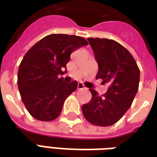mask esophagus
Instances as JSON below:
<instances>
[{"instance_id": "obj_1", "label": "esophagus", "mask_w": 157, "mask_h": 157, "mask_svg": "<svg viewBox=\"0 0 157 157\" xmlns=\"http://www.w3.org/2000/svg\"><path fill=\"white\" fill-rule=\"evenodd\" d=\"M85 85H83L82 83H78V90H82V89H85Z\"/></svg>"}]
</instances>
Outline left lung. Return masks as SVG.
<instances>
[{"label": "left lung", "mask_w": 157, "mask_h": 157, "mask_svg": "<svg viewBox=\"0 0 157 157\" xmlns=\"http://www.w3.org/2000/svg\"><path fill=\"white\" fill-rule=\"evenodd\" d=\"M98 63L96 78L109 84L102 96L93 89L91 100L82 106L87 121L99 126H109L119 121L132 105L138 92L140 71L130 52L116 41L88 38Z\"/></svg>", "instance_id": "1"}]
</instances>
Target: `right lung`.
Wrapping results in <instances>:
<instances>
[{
  "label": "right lung",
  "mask_w": 157,
  "mask_h": 157,
  "mask_svg": "<svg viewBox=\"0 0 157 157\" xmlns=\"http://www.w3.org/2000/svg\"><path fill=\"white\" fill-rule=\"evenodd\" d=\"M82 36L51 34L26 52L19 65L18 86L22 101L31 116L42 121L59 117L65 100L78 82L65 83L63 75L72 52L87 45Z\"/></svg>",
  "instance_id": "1"
}]
</instances>
